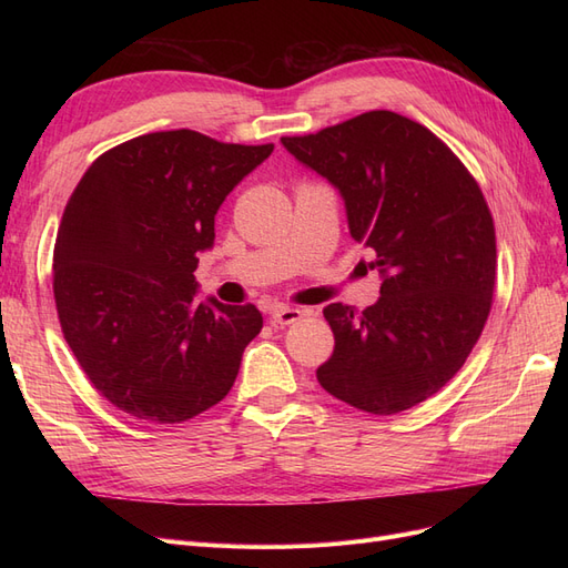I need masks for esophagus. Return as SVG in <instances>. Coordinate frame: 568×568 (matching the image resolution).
I'll return each mask as SVG.
<instances>
[{
	"label": "esophagus",
	"instance_id": "obj_1",
	"mask_svg": "<svg viewBox=\"0 0 568 568\" xmlns=\"http://www.w3.org/2000/svg\"><path fill=\"white\" fill-rule=\"evenodd\" d=\"M303 311L298 307H291V305H274L270 311V322L274 326H286V324H294L296 320H301Z\"/></svg>",
	"mask_w": 568,
	"mask_h": 568
}]
</instances>
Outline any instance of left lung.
<instances>
[{"label":"left lung","instance_id":"left-lung-1","mask_svg":"<svg viewBox=\"0 0 568 568\" xmlns=\"http://www.w3.org/2000/svg\"><path fill=\"white\" fill-rule=\"evenodd\" d=\"M282 144L338 189L351 236L376 253L384 280L363 313L324 307L336 346L317 382L372 415L424 403L459 372L490 313L497 251L484 192L432 130L393 111Z\"/></svg>","mask_w":568,"mask_h":568}]
</instances>
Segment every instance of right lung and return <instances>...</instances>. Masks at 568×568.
<instances>
[{
	"mask_svg": "<svg viewBox=\"0 0 568 568\" xmlns=\"http://www.w3.org/2000/svg\"><path fill=\"white\" fill-rule=\"evenodd\" d=\"M272 149L151 132L101 153L68 199L54 246L61 332L130 417L180 424L234 386L263 315L251 303H201L194 270L222 201Z\"/></svg>",
	"mask_w": 568,
	"mask_h": 568,
	"instance_id": "add662e5",
	"label": "right lung"
}]
</instances>
